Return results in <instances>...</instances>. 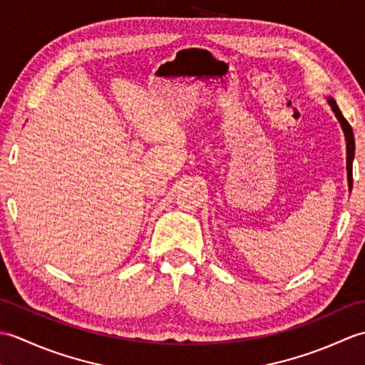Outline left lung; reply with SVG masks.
<instances>
[{
  "instance_id": "1",
  "label": "left lung",
  "mask_w": 365,
  "mask_h": 365,
  "mask_svg": "<svg viewBox=\"0 0 365 365\" xmlns=\"http://www.w3.org/2000/svg\"><path fill=\"white\" fill-rule=\"evenodd\" d=\"M327 102L331 106L332 113L337 118L340 127L344 130V135H345V141H346V178H348V188H353V160H354V135H353V130L351 125L346 122V119L344 118V114L340 113L339 106L336 103V100L332 97H327Z\"/></svg>"
}]
</instances>
